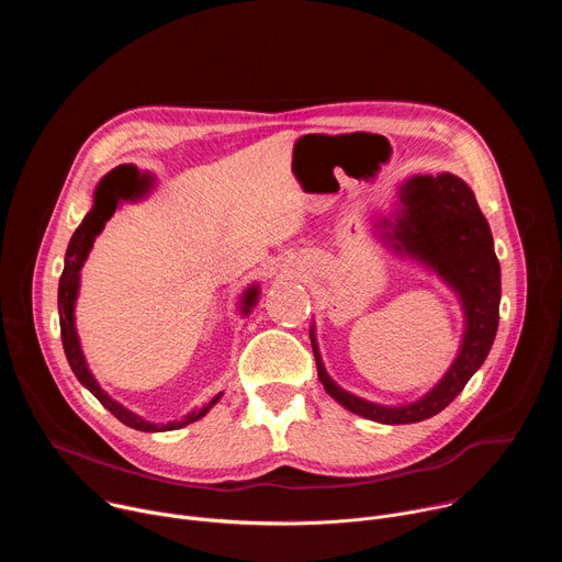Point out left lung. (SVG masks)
Instances as JSON below:
<instances>
[{
	"instance_id": "8db88e82",
	"label": "left lung",
	"mask_w": 562,
	"mask_h": 562,
	"mask_svg": "<svg viewBox=\"0 0 562 562\" xmlns=\"http://www.w3.org/2000/svg\"><path fill=\"white\" fill-rule=\"evenodd\" d=\"M393 217L380 222L389 228L382 235L389 237L393 251L429 267L462 302L464 336L445 378L416 403L403 407L375 405L329 378L315 345V329L311 327L308 334L317 378L345 409L382 425H412L440 414L485 362L498 331L501 265L490 224L473 191L451 173L409 178L400 187V211Z\"/></svg>"
}]
</instances>
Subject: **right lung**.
Returning a JSON list of instances; mask_svg holds the SVG:
<instances>
[{"label":"right lung","instance_id":"add662e5","mask_svg":"<svg viewBox=\"0 0 562 562\" xmlns=\"http://www.w3.org/2000/svg\"><path fill=\"white\" fill-rule=\"evenodd\" d=\"M137 184V171L133 167H120L115 171H111L95 189V200H93V209L87 213V217L82 220L70 237L68 249H66V258H64V271L59 278V293H57V306H59V329H61V345H64V353L66 360L75 373V378L82 382L100 403L126 427L137 429V431H171V429H180L187 427L195 420H200L202 416L209 414V409L217 403L220 395L217 393L213 400L195 412H191L187 418H182L180 423H169V425H153L148 420H142L137 414L128 412L126 407H122L120 403L98 384V380L93 378V373L89 371V364L85 360L82 347H79L77 340V331H75V300H77V289H79V269L87 262L89 251L93 249L95 237L102 233L106 220H111V215L115 213L120 200H133V187ZM258 300V286H251L245 297H243V313H249V308L256 304Z\"/></svg>","mask_w":562,"mask_h":562}]
</instances>
